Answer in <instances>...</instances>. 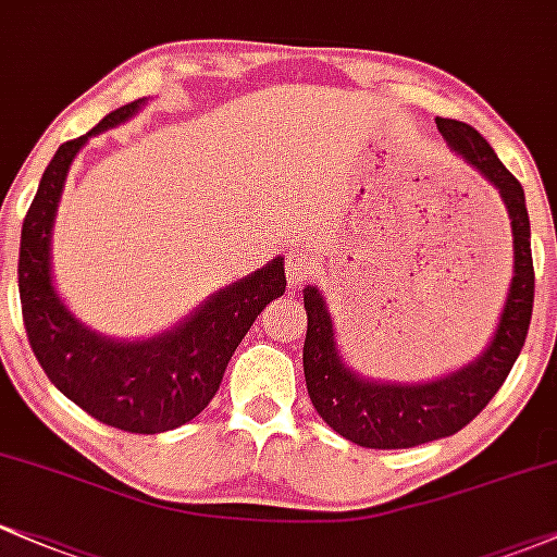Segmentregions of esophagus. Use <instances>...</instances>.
Masks as SVG:
<instances>
[{"label": "esophagus", "instance_id": "1", "mask_svg": "<svg viewBox=\"0 0 557 557\" xmlns=\"http://www.w3.org/2000/svg\"><path fill=\"white\" fill-rule=\"evenodd\" d=\"M317 269V256L309 246H296L288 250V261H285V272H288V285L298 288L314 274Z\"/></svg>", "mask_w": 557, "mask_h": 557}]
</instances>
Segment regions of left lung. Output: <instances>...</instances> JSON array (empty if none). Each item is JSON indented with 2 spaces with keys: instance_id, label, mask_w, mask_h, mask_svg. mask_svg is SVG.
Masks as SVG:
<instances>
[{
  "instance_id": "8db88e82",
  "label": "left lung",
  "mask_w": 557,
  "mask_h": 557,
  "mask_svg": "<svg viewBox=\"0 0 557 557\" xmlns=\"http://www.w3.org/2000/svg\"><path fill=\"white\" fill-rule=\"evenodd\" d=\"M449 150L473 166L499 193L512 235V277L492 338L479 357L442 377L394 383L357 372L341 354L335 322L320 288H304L309 327L304 341V375L309 399L335 433L368 449H407L436 442L466 428L488 405L527 341L534 309V261L527 195L503 166L492 145L473 126L436 119Z\"/></svg>"
}]
</instances>
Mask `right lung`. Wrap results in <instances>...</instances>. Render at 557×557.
Here are the masks:
<instances>
[{
	"mask_svg": "<svg viewBox=\"0 0 557 557\" xmlns=\"http://www.w3.org/2000/svg\"><path fill=\"white\" fill-rule=\"evenodd\" d=\"M145 106L148 97L110 110L89 134L54 152L23 219L17 290L28 344L60 394L106 425L163 433L209 407L237 344L267 304L285 293V259L277 256L211 293L152 338H110L73 314L52 277V232L71 163L89 137L126 124Z\"/></svg>",
	"mask_w": 557,
	"mask_h": 557,
	"instance_id": "add662e5",
	"label": "right lung"
}]
</instances>
